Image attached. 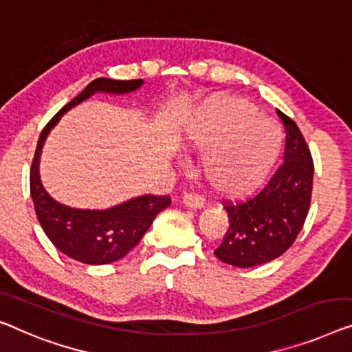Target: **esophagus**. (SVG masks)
Instances as JSON below:
<instances>
[{
  "label": "esophagus",
  "mask_w": 352,
  "mask_h": 352,
  "mask_svg": "<svg viewBox=\"0 0 352 352\" xmlns=\"http://www.w3.org/2000/svg\"><path fill=\"white\" fill-rule=\"evenodd\" d=\"M183 204L190 208H202L204 206H206V199H204L201 194L186 192L185 196H183Z\"/></svg>",
  "instance_id": "1"
}]
</instances>
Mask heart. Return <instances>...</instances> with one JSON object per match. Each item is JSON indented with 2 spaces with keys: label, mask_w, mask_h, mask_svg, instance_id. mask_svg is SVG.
Returning a JSON list of instances; mask_svg holds the SVG:
<instances>
[{
  "label": "heart",
  "mask_w": 352,
  "mask_h": 352,
  "mask_svg": "<svg viewBox=\"0 0 352 352\" xmlns=\"http://www.w3.org/2000/svg\"><path fill=\"white\" fill-rule=\"evenodd\" d=\"M183 146L202 151L199 170L210 190L224 197L253 192L269 175L281 134L242 98L219 94L192 115Z\"/></svg>",
  "instance_id": "obj_1"
}]
</instances>
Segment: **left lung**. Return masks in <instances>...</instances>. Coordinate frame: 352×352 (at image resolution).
<instances>
[{
  "mask_svg": "<svg viewBox=\"0 0 352 352\" xmlns=\"http://www.w3.org/2000/svg\"><path fill=\"white\" fill-rule=\"evenodd\" d=\"M286 129L285 162L254 196L224 202L229 228L214 256L229 265H261L286 253L305 223L314 166L305 138L294 120L276 110Z\"/></svg>",
  "mask_w": 352,
  "mask_h": 352,
  "instance_id": "1",
  "label": "left lung"
}]
</instances>
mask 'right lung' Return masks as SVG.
<instances>
[{
  "instance_id": "right-lung-1",
  "label": "right lung",
  "mask_w": 352,
  "mask_h": 352,
  "mask_svg": "<svg viewBox=\"0 0 352 352\" xmlns=\"http://www.w3.org/2000/svg\"><path fill=\"white\" fill-rule=\"evenodd\" d=\"M142 78L135 80H113L96 78L85 90L67 102L42 129L30 170V190L34 210L42 229L50 242L63 254L88 265H104L122 259L140 242L153 223L156 214L170 206L169 196L145 194L129 199L120 206L107 210L71 208L56 202L45 188L39 175V158L50 129L60 122L61 115L94 93L124 94L142 87Z\"/></svg>"
}]
</instances>
